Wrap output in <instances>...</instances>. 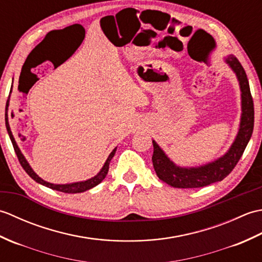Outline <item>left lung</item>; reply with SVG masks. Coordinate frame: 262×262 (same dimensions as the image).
<instances>
[{
  "label": "left lung",
  "mask_w": 262,
  "mask_h": 262,
  "mask_svg": "<svg viewBox=\"0 0 262 262\" xmlns=\"http://www.w3.org/2000/svg\"><path fill=\"white\" fill-rule=\"evenodd\" d=\"M226 62L236 73L242 92V118L236 140L224 157L216 160L215 162L191 169H182L179 166H176L166 158V155L159 147L158 144L153 141L154 151L152 162L154 170L157 172L159 179L172 187L183 189L200 188L217 181H222L235 168L250 138H251L254 125V107L247 73L241 63L238 62V59L233 55L229 56Z\"/></svg>",
  "instance_id": "obj_1"
}]
</instances>
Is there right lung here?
I'll use <instances>...</instances> for the list:
<instances>
[{
	"instance_id": "add662e5",
	"label": "right lung",
	"mask_w": 262,
	"mask_h": 262,
	"mask_svg": "<svg viewBox=\"0 0 262 262\" xmlns=\"http://www.w3.org/2000/svg\"><path fill=\"white\" fill-rule=\"evenodd\" d=\"M11 89H12V88H11ZM8 107H9V99H8V101H7V107H5V111H7V114H5V116H7V118H5V125H7V129H8V133H9L10 140H11V142H12L14 152H15V154H16V157H18V160H19V162H20L21 166H22V168H24V170H25V171L27 172V173L29 174L36 182L40 183V185L46 186V187L51 188V189H54V190H57V191H62V192H65V193H77V192L86 191V190H89V189L96 187L97 185H99V183L104 179L105 176H107V173H108L110 161H111V159L114 158V155H115V153H116V148L114 149L113 152L110 153L109 158L107 159V161H105V163H104V165H103V168L101 169V171H100L96 177L92 178V179H90V180L82 181V182H75V183H70V185H54V183H49V182L43 181V180L41 179V178H39V177L35 173V172L32 171V169L30 168V165L28 164V162L26 161L25 157H24V155H22V153L20 152V149H19L18 145H16V143H15V141H14L12 133H11L10 126H9V121H8Z\"/></svg>"
}]
</instances>
